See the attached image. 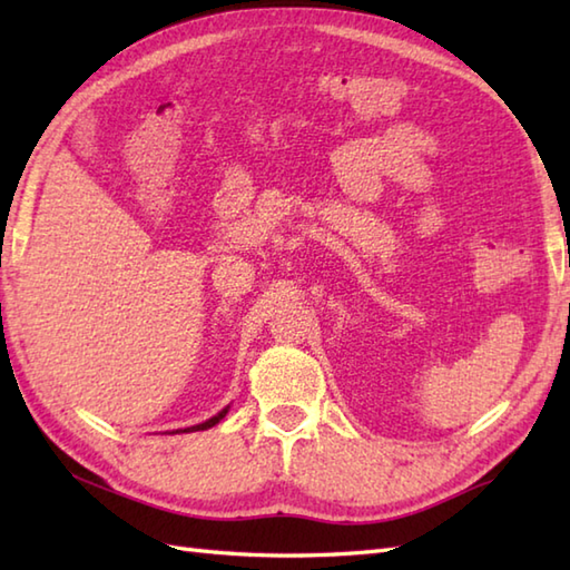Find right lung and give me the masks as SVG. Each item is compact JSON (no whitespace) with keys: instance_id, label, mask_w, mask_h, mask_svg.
<instances>
[{"instance_id":"1","label":"right lung","mask_w":570,"mask_h":570,"mask_svg":"<svg viewBox=\"0 0 570 570\" xmlns=\"http://www.w3.org/2000/svg\"><path fill=\"white\" fill-rule=\"evenodd\" d=\"M229 409V406H227ZM227 409H223L220 414L217 416H213V419H208V421H203V423H198V426H190V429H184V431H205V429H213L215 423H220V419L227 414Z\"/></svg>"}]
</instances>
